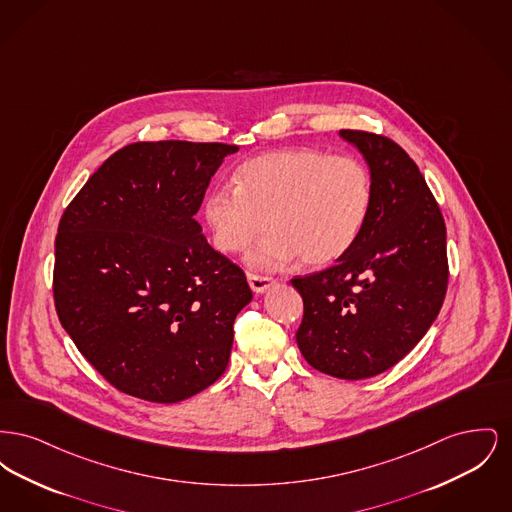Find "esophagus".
I'll use <instances>...</instances> for the list:
<instances>
[{
    "instance_id": "obj_1",
    "label": "esophagus",
    "mask_w": 512,
    "mask_h": 512,
    "mask_svg": "<svg viewBox=\"0 0 512 512\" xmlns=\"http://www.w3.org/2000/svg\"><path fill=\"white\" fill-rule=\"evenodd\" d=\"M247 280H249L251 290L257 293L267 292L268 288L274 284L272 276H263V274H255V272H249Z\"/></svg>"
}]
</instances>
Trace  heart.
<instances>
[{"label":"heart","mask_w":512,"mask_h":512,"mask_svg":"<svg viewBox=\"0 0 512 512\" xmlns=\"http://www.w3.org/2000/svg\"><path fill=\"white\" fill-rule=\"evenodd\" d=\"M372 207V176L353 155L313 147L257 155L236 171V186L213 188L203 215L222 253H240L268 222L272 232L247 263L280 268L293 259L324 267L343 257L365 230Z\"/></svg>","instance_id":"1"}]
</instances>
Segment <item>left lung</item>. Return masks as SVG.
<instances>
[{"instance_id": "1", "label": "left lung", "mask_w": 512, "mask_h": 512, "mask_svg": "<svg viewBox=\"0 0 512 512\" xmlns=\"http://www.w3.org/2000/svg\"><path fill=\"white\" fill-rule=\"evenodd\" d=\"M340 136L365 155L372 207L336 265L292 278L303 297L295 340L313 368L365 380L397 365L438 317L449 282L445 220L403 147L365 130Z\"/></svg>"}]
</instances>
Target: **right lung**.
<instances>
[{
	"label": "right lung",
	"mask_w": 512,
	"mask_h": 512,
	"mask_svg": "<svg viewBox=\"0 0 512 512\" xmlns=\"http://www.w3.org/2000/svg\"><path fill=\"white\" fill-rule=\"evenodd\" d=\"M219 142H136L115 151L59 220L55 311L117 390L178 403L217 382L234 318L253 293L194 219L226 155Z\"/></svg>",
	"instance_id": "1"
}]
</instances>
